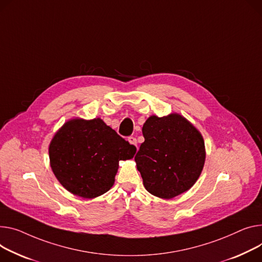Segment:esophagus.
Instances as JSON below:
<instances>
[{
	"mask_svg": "<svg viewBox=\"0 0 262 262\" xmlns=\"http://www.w3.org/2000/svg\"><path fill=\"white\" fill-rule=\"evenodd\" d=\"M127 140H128V142L130 143V144H133V145H135L136 147H137V139L135 138V137H133V136H130V137H128V139H127Z\"/></svg>",
	"mask_w": 262,
	"mask_h": 262,
	"instance_id": "obj_1",
	"label": "esophagus"
}]
</instances>
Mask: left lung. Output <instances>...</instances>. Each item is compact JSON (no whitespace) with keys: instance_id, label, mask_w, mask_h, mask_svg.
Returning a JSON list of instances; mask_svg holds the SVG:
<instances>
[{"instance_id":"obj_1","label":"left lung","mask_w":262,"mask_h":262,"mask_svg":"<svg viewBox=\"0 0 262 262\" xmlns=\"http://www.w3.org/2000/svg\"><path fill=\"white\" fill-rule=\"evenodd\" d=\"M144 142L135 161L144 187L162 199L176 197L195 184L205 161L199 130L179 114L150 116L143 124Z\"/></svg>"}]
</instances>
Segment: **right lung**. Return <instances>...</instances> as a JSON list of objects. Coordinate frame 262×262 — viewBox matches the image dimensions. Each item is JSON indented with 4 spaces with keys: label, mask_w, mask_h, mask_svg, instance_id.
Here are the masks:
<instances>
[{
    "label": "right lung",
    "mask_w": 262,
    "mask_h": 262,
    "mask_svg": "<svg viewBox=\"0 0 262 262\" xmlns=\"http://www.w3.org/2000/svg\"><path fill=\"white\" fill-rule=\"evenodd\" d=\"M137 148L103 120L72 119L49 144L50 166L72 194L93 199L115 183L120 160L132 159Z\"/></svg>",
    "instance_id": "1"
}]
</instances>
